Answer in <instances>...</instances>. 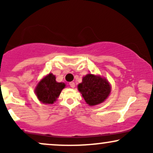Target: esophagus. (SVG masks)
Wrapping results in <instances>:
<instances>
[{"label":"esophagus","instance_id":"obj_1","mask_svg":"<svg viewBox=\"0 0 153 153\" xmlns=\"http://www.w3.org/2000/svg\"><path fill=\"white\" fill-rule=\"evenodd\" d=\"M69 85H70V86H71L72 88H75V82H71L69 83Z\"/></svg>","mask_w":153,"mask_h":153}]
</instances>
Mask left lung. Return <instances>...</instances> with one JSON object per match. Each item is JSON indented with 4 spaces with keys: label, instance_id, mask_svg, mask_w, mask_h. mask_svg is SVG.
<instances>
[{
    "label": "left lung",
    "instance_id": "obj_1",
    "mask_svg": "<svg viewBox=\"0 0 153 153\" xmlns=\"http://www.w3.org/2000/svg\"><path fill=\"white\" fill-rule=\"evenodd\" d=\"M78 89L89 106H95L103 103L109 96L111 85L105 78L88 74L82 78Z\"/></svg>",
    "mask_w": 153,
    "mask_h": 153
}]
</instances>
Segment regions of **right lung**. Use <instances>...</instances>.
Listing matches in <instances>:
<instances>
[{
  "label": "right lung",
  "instance_id": "obj_1",
  "mask_svg": "<svg viewBox=\"0 0 153 153\" xmlns=\"http://www.w3.org/2000/svg\"><path fill=\"white\" fill-rule=\"evenodd\" d=\"M65 87L64 82H57L55 76L50 73L42 79L35 88L38 99L45 104H52Z\"/></svg>",
  "mask_w": 153,
  "mask_h": 153
}]
</instances>
